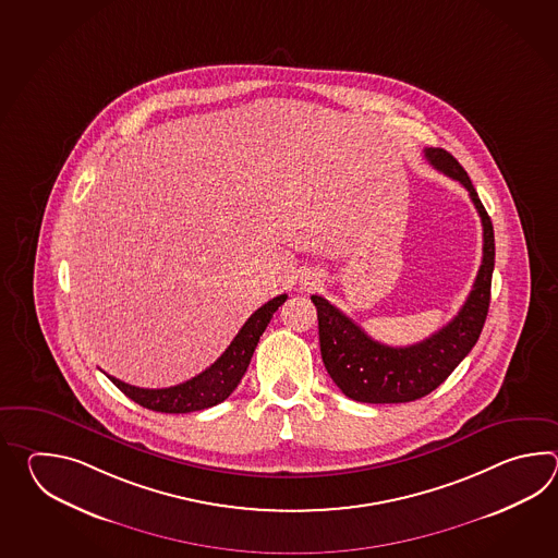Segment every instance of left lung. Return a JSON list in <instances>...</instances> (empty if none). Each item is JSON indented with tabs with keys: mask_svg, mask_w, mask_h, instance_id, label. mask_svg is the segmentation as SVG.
<instances>
[{
	"mask_svg": "<svg viewBox=\"0 0 558 558\" xmlns=\"http://www.w3.org/2000/svg\"><path fill=\"white\" fill-rule=\"evenodd\" d=\"M428 163L469 191L483 223V262L473 291L454 319L421 343L389 347L371 339L355 320L319 295L311 296L319 319L320 356L341 391L359 403H409L435 391L471 353L485 325L495 269V231L471 179L449 151L427 147Z\"/></svg>",
	"mask_w": 558,
	"mask_h": 558,
	"instance_id": "8db88e82",
	"label": "left lung"
}]
</instances>
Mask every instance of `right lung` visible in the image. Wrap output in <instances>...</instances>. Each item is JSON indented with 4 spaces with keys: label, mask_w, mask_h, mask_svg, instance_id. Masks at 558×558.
I'll use <instances>...</instances> for the list:
<instances>
[{
    "label": "right lung",
    "mask_w": 558,
    "mask_h": 558,
    "mask_svg": "<svg viewBox=\"0 0 558 558\" xmlns=\"http://www.w3.org/2000/svg\"><path fill=\"white\" fill-rule=\"evenodd\" d=\"M287 295L275 296L263 307L257 308L227 347L226 353L219 356L211 367L205 368L197 377L181 385L167 389H142L111 375L107 377L119 391L125 392L131 401L157 413H193L223 403L227 397L238 389L245 371L250 367L251 356L259 343V337L267 329L275 311L281 307Z\"/></svg>",
    "instance_id": "1"
}]
</instances>
